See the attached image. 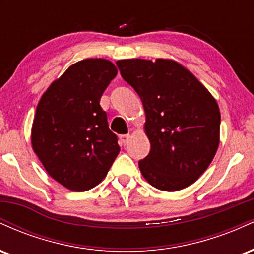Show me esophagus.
Listing matches in <instances>:
<instances>
[{"label":"esophagus","instance_id":"34e87169","mask_svg":"<svg viewBox=\"0 0 254 254\" xmlns=\"http://www.w3.org/2000/svg\"><path fill=\"white\" fill-rule=\"evenodd\" d=\"M129 139H130L129 133H127V135H121V136H119V141H121V143L123 144V145L127 144V142H129Z\"/></svg>","mask_w":254,"mask_h":254}]
</instances>
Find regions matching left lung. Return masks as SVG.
Returning <instances> with one entry per match:
<instances>
[{
    "label": "left lung",
    "mask_w": 254,
    "mask_h": 254,
    "mask_svg": "<svg viewBox=\"0 0 254 254\" xmlns=\"http://www.w3.org/2000/svg\"><path fill=\"white\" fill-rule=\"evenodd\" d=\"M117 65L144 107L150 151L138 162L142 176L162 191L188 188L209 167L220 143L216 100L174 61L133 58Z\"/></svg>",
    "instance_id": "8db88e82"
}]
</instances>
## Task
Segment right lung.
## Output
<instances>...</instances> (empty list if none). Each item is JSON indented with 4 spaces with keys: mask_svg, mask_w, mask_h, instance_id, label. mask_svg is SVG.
Here are the masks:
<instances>
[{
    "mask_svg": "<svg viewBox=\"0 0 254 254\" xmlns=\"http://www.w3.org/2000/svg\"><path fill=\"white\" fill-rule=\"evenodd\" d=\"M116 75L110 61H80L54 81L38 103L32 147L49 176L71 191L97 186L121 150L100 106Z\"/></svg>",
    "mask_w": 254,
    "mask_h": 254,
    "instance_id": "right-lung-1",
    "label": "right lung"
}]
</instances>
